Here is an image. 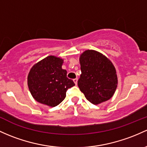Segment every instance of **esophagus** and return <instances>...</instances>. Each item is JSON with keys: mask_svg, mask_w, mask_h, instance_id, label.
<instances>
[{"mask_svg": "<svg viewBox=\"0 0 147 147\" xmlns=\"http://www.w3.org/2000/svg\"><path fill=\"white\" fill-rule=\"evenodd\" d=\"M73 81H74V82H75V84H77V78H75V79H74L73 80Z\"/></svg>", "mask_w": 147, "mask_h": 147, "instance_id": "34e87169", "label": "esophagus"}]
</instances>
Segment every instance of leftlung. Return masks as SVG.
<instances>
[{"label": "left lung", "instance_id": "8db88e82", "mask_svg": "<svg viewBox=\"0 0 147 147\" xmlns=\"http://www.w3.org/2000/svg\"><path fill=\"white\" fill-rule=\"evenodd\" d=\"M82 74L77 84L86 98L93 105L112 97L118 84L112 63L101 53L86 50L80 57Z\"/></svg>", "mask_w": 147, "mask_h": 147}]
</instances>
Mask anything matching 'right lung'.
<instances>
[{
    "label": "right lung",
    "instance_id": "add662e5",
    "mask_svg": "<svg viewBox=\"0 0 147 147\" xmlns=\"http://www.w3.org/2000/svg\"><path fill=\"white\" fill-rule=\"evenodd\" d=\"M63 60L49 56L35 64L28 75V86L36 101L49 107H55L65 99L66 91L75 86L62 69Z\"/></svg>",
    "mask_w": 147,
    "mask_h": 147
}]
</instances>
